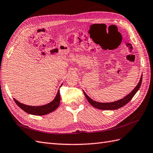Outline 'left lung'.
Listing matches in <instances>:
<instances>
[{"label":"left lung","instance_id":"8db88e82","mask_svg":"<svg viewBox=\"0 0 153 153\" xmlns=\"http://www.w3.org/2000/svg\"><path fill=\"white\" fill-rule=\"evenodd\" d=\"M142 77L143 76H141L140 80L139 83L137 85V86L135 87L134 89L131 92L130 94L126 95L125 97H124L123 99H120L115 102H108V103H102V102H98L93 100V99H91L87 94L83 91V93L85 96V97L87 99L88 102L90 103L91 105H92L93 107L97 108L98 109H102V110H115L117 109L123 107L124 105H125L126 104H128L131 100H132L134 96L136 94V93L137 92V91L140 89L141 87V85L142 83Z\"/></svg>","mask_w":153,"mask_h":153}]
</instances>
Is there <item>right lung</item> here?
<instances>
[{
  "label": "right lung",
  "instance_id": "1",
  "mask_svg": "<svg viewBox=\"0 0 153 153\" xmlns=\"http://www.w3.org/2000/svg\"><path fill=\"white\" fill-rule=\"evenodd\" d=\"M61 87V86H60ZM14 101L16 103V104L19 106L20 108L22 109L24 111L28 113V114L34 115H44L48 114L49 113H51L59 107L60 101V96L59 90L57 92L54 100L44 105L40 106H31L27 105L25 104H21L19 102L13 98Z\"/></svg>",
  "mask_w": 153,
  "mask_h": 153
}]
</instances>
